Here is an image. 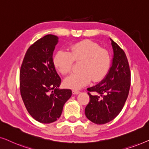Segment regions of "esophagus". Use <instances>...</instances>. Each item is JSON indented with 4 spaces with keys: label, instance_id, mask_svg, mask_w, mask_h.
I'll return each mask as SVG.
<instances>
[{
    "label": "esophagus",
    "instance_id": "1",
    "mask_svg": "<svg viewBox=\"0 0 149 149\" xmlns=\"http://www.w3.org/2000/svg\"><path fill=\"white\" fill-rule=\"evenodd\" d=\"M80 93V91H78V90H72V93L73 94H79V93Z\"/></svg>",
    "mask_w": 149,
    "mask_h": 149
}]
</instances>
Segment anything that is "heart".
<instances>
[{
  "label": "heart",
  "instance_id": "heart-1",
  "mask_svg": "<svg viewBox=\"0 0 149 149\" xmlns=\"http://www.w3.org/2000/svg\"><path fill=\"white\" fill-rule=\"evenodd\" d=\"M74 62H81V72L73 73L65 79L64 85L68 88L79 89L92 80L99 82L109 72L111 64L110 53L96 42L85 40L73 44L67 51H59L54 58V64L62 74L72 70Z\"/></svg>",
  "mask_w": 149,
  "mask_h": 149
}]
</instances>
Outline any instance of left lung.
<instances>
[{
    "label": "left lung",
    "mask_w": 149,
    "mask_h": 149,
    "mask_svg": "<svg viewBox=\"0 0 149 149\" xmlns=\"http://www.w3.org/2000/svg\"><path fill=\"white\" fill-rule=\"evenodd\" d=\"M111 40L114 56L109 72L99 84L87 88L89 102L85 107V115L89 121L99 125L109 123L120 113L131 84L127 56L124 51Z\"/></svg>",
    "instance_id": "left-lung-1"
}]
</instances>
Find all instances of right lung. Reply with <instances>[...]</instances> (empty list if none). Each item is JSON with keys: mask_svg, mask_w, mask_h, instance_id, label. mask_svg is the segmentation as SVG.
Here are the masks:
<instances>
[{"mask_svg": "<svg viewBox=\"0 0 149 149\" xmlns=\"http://www.w3.org/2000/svg\"><path fill=\"white\" fill-rule=\"evenodd\" d=\"M58 38L47 34L28 49L19 71V89L30 115L42 123L59 119L72 95L69 89H58L61 79L55 68L53 53Z\"/></svg>", "mask_w": 149, "mask_h": 149, "instance_id": "1", "label": "right lung"}]
</instances>
